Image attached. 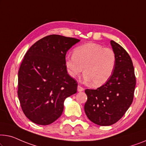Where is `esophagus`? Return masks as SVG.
Listing matches in <instances>:
<instances>
[{
    "instance_id": "esophagus-1",
    "label": "esophagus",
    "mask_w": 146,
    "mask_h": 146,
    "mask_svg": "<svg viewBox=\"0 0 146 146\" xmlns=\"http://www.w3.org/2000/svg\"><path fill=\"white\" fill-rule=\"evenodd\" d=\"M77 91H78V92H82V91H84V88H82L81 86L78 85V86H77Z\"/></svg>"
}]
</instances>
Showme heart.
Wrapping results in <instances>:
<instances>
[{
	"instance_id": "heart-1",
	"label": "heart",
	"mask_w": 146,
	"mask_h": 146,
	"mask_svg": "<svg viewBox=\"0 0 146 146\" xmlns=\"http://www.w3.org/2000/svg\"><path fill=\"white\" fill-rule=\"evenodd\" d=\"M116 65V55L110 48L89 42L76 48L73 56H67L65 66L67 73L76 77L83 71V79L92 85H103L111 77Z\"/></svg>"
}]
</instances>
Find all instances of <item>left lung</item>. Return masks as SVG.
I'll return each instance as SVG.
<instances>
[{
    "instance_id": "8db88e82",
    "label": "left lung",
    "mask_w": 146,
    "mask_h": 146,
    "mask_svg": "<svg viewBox=\"0 0 146 146\" xmlns=\"http://www.w3.org/2000/svg\"><path fill=\"white\" fill-rule=\"evenodd\" d=\"M116 55L111 77L96 90L86 89L88 97L84 111L90 120L100 126H110L123 116L133 101L136 77L131 58L127 52L113 40L110 41Z\"/></svg>"
}]
</instances>
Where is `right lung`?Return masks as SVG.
<instances>
[{
	"label": "right lung",
	"mask_w": 146,
	"mask_h": 146,
	"mask_svg": "<svg viewBox=\"0 0 146 146\" xmlns=\"http://www.w3.org/2000/svg\"><path fill=\"white\" fill-rule=\"evenodd\" d=\"M79 39L51 35L28 50L18 71V95L25 116L34 123L50 125L59 118L77 82L67 74V52Z\"/></svg>",
	"instance_id": "1"
}]
</instances>
